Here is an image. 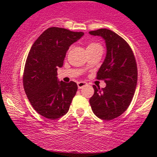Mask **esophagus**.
<instances>
[{
	"mask_svg": "<svg viewBox=\"0 0 157 157\" xmlns=\"http://www.w3.org/2000/svg\"><path fill=\"white\" fill-rule=\"evenodd\" d=\"M86 84L87 83L85 82H77V85H78V89L83 88L85 86H86Z\"/></svg>",
	"mask_w": 157,
	"mask_h": 157,
	"instance_id": "34e87169",
	"label": "esophagus"
}]
</instances>
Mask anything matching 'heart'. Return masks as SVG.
I'll use <instances>...</instances> for the list:
<instances>
[{
	"label": "heart",
	"mask_w": 157,
	"mask_h": 157,
	"mask_svg": "<svg viewBox=\"0 0 157 157\" xmlns=\"http://www.w3.org/2000/svg\"><path fill=\"white\" fill-rule=\"evenodd\" d=\"M101 45L98 44V43H96V42H90L89 43L88 45H87V49H93V48H95L97 47H99Z\"/></svg>",
	"instance_id": "1"
}]
</instances>
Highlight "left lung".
Instances as JSON below:
<instances>
[{
	"mask_svg": "<svg viewBox=\"0 0 157 157\" xmlns=\"http://www.w3.org/2000/svg\"><path fill=\"white\" fill-rule=\"evenodd\" d=\"M105 39L107 54L97 73V79L106 82L105 88L93 86L90 104L94 114L103 120H112L128 109L138 82V67L134 52L123 37L109 29L89 32Z\"/></svg>",
	"mask_w": 157,
	"mask_h": 157,
	"instance_id": "1",
	"label": "left lung"
}]
</instances>
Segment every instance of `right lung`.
I'll return each instance as SVG.
<instances>
[{
  "label": "right lung",
  "mask_w": 157,
  "mask_h": 157,
  "mask_svg": "<svg viewBox=\"0 0 157 157\" xmlns=\"http://www.w3.org/2000/svg\"><path fill=\"white\" fill-rule=\"evenodd\" d=\"M83 32L50 27L37 37L27 56L23 88L30 105L41 116L56 120L68 112L78 90L76 82L57 80V68L63 64L67 51Z\"/></svg>",
  "instance_id": "obj_1"
}]
</instances>
